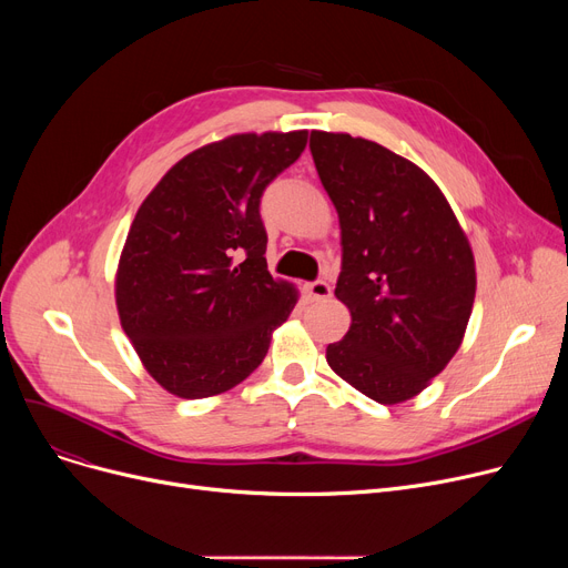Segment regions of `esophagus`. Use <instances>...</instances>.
<instances>
[{"mask_svg": "<svg viewBox=\"0 0 568 568\" xmlns=\"http://www.w3.org/2000/svg\"><path fill=\"white\" fill-rule=\"evenodd\" d=\"M306 294H308L311 302H324V300H329V296H332V287H329V283H324V281H313V283H306Z\"/></svg>", "mask_w": 568, "mask_h": 568, "instance_id": "34e87169", "label": "esophagus"}]
</instances>
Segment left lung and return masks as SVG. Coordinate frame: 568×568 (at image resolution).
I'll return each mask as SVG.
<instances>
[{
  "label": "left lung",
  "instance_id": "obj_1",
  "mask_svg": "<svg viewBox=\"0 0 568 568\" xmlns=\"http://www.w3.org/2000/svg\"><path fill=\"white\" fill-rule=\"evenodd\" d=\"M311 154L338 212L336 296L352 315L326 362L382 405L409 400L463 343L476 292L467 236L433 179L386 146L313 131Z\"/></svg>",
  "mask_w": 568,
  "mask_h": 568
}]
</instances>
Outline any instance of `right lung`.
<instances>
[{"label": "right lung", "mask_w": 568, "mask_h": 568, "mask_svg": "<svg viewBox=\"0 0 568 568\" xmlns=\"http://www.w3.org/2000/svg\"><path fill=\"white\" fill-rule=\"evenodd\" d=\"M308 131L239 133L174 163L144 197L119 257L114 300L140 362L165 392L209 398L266 356L300 292L266 268L260 197Z\"/></svg>", "instance_id": "1"}]
</instances>
